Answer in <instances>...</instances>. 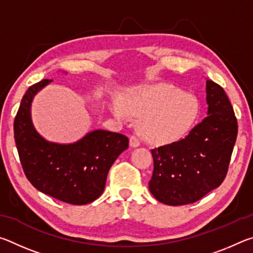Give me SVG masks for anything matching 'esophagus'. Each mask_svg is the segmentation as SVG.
<instances>
[{
	"label": "esophagus",
	"mask_w": 253,
	"mask_h": 253,
	"mask_svg": "<svg viewBox=\"0 0 253 253\" xmlns=\"http://www.w3.org/2000/svg\"><path fill=\"white\" fill-rule=\"evenodd\" d=\"M129 143H130V146L131 147H138L140 145V140L137 136L131 135L130 138H129Z\"/></svg>",
	"instance_id": "1"
}]
</instances>
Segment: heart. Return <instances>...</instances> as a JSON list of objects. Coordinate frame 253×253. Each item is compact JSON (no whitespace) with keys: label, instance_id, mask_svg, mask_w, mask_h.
<instances>
[{"label":"heart","instance_id":"b5f03b06","mask_svg":"<svg viewBox=\"0 0 253 253\" xmlns=\"http://www.w3.org/2000/svg\"><path fill=\"white\" fill-rule=\"evenodd\" d=\"M111 111L121 119L142 117L139 131L154 144H169L185 136L199 117L200 105L193 95L172 85H145L127 93L124 104L115 101Z\"/></svg>","mask_w":253,"mask_h":253}]
</instances>
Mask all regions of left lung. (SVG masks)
Listing matches in <instances>:
<instances>
[{
	"instance_id": "left-lung-1",
	"label": "left lung",
	"mask_w": 253,
	"mask_h": 253,
	"mask_svg": "<svg viewBox=\"0 0 253 253\" xmlns=\"http://www.w3.org/2000/svg\"><path fill=\"white\" fill-rule=\"evenodd\" d=\"M208 116L184 138L152 149L149 191L168 205L194 203L219 187L238 135L232 105L220 84L207 80Z\"/></svg>"
}]
</instances>
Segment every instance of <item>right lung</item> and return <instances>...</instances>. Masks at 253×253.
<instances>
[{"instance_id":"1","label":"right lung","mask_w":253,"mask_h":253,"mask_svg":"<svg viewBox=\"0 0 253 253\" xmlns=\"http://www.w3.org/2000/svg\"><path fill=\"white\" fill-rule=\"evenodd\" d=\"M51 81L29 87L16 113L14 140L21 165L30 183L42 193L75 205L93 202L104 192L109 169L129 140L102 129L88 132L74 144L45 140L32 124L31 102Z\"/></svg>"}]
</instances>
